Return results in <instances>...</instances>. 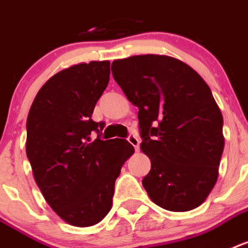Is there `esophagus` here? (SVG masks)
<instances>
[{
	"label": "esophagus",
	"mask_w": 248,
	"mask_h": 248,
	"mask_svg": "<svg viewBox=\"0 0 248 248\" xmlns=\"http://www.w3.org/2000/svg\"><path fill=\"white\" fill-rule=\"evenodd\" d=\"M128 142H130L132 146L135 148V150H138L139 149V145H140V140H139V138L136 136L135 134H130V136H128Z\"/></svg>",
	"instance_id": "34e87169"
}]
</instances>
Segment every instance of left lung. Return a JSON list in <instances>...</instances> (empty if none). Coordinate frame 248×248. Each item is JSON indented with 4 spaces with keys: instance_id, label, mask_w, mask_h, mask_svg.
<instances>
[{
    "instance_id": "1",
    "label": "left lung",
    "mask_w": 248,
    "mask_h": 248,
    "mask_svg": "<svg viewBox=\"0 0 248 248\" xmlns=\"http://www.w3.org/2000/svg\"><path fill=\"white\" fill-rule=\"evenodd\" d=\"M112 74L139 108L142 153L152 162L142 186L170 211L200 206L214 188L224 149L223 116L210 88L185 62L141 54L112 62Z\"/></svg>"
}]
</instances>
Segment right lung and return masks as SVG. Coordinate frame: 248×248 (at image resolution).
Instances as JSON below:
<instances>
[{
  "mask_svg": "<svg viewBox=\"0 0 248 248\" xmlns=\"http://www.w3.org/2000/svg\"><path fill=\"white\" fill-rule=\"evenodd\" d=\"M109 61L65 68L38 92L26 120V156L34 180L56 214L74 227H90L109 213L114 182L134 146L124 139L103 141L92 120L106 90Z\"/></svg>",
  "mask_w": 248,
  "mask_h": 248,
  "instance_id": "right-lung-1",
  "label": "right lung"
}]
</instances>
